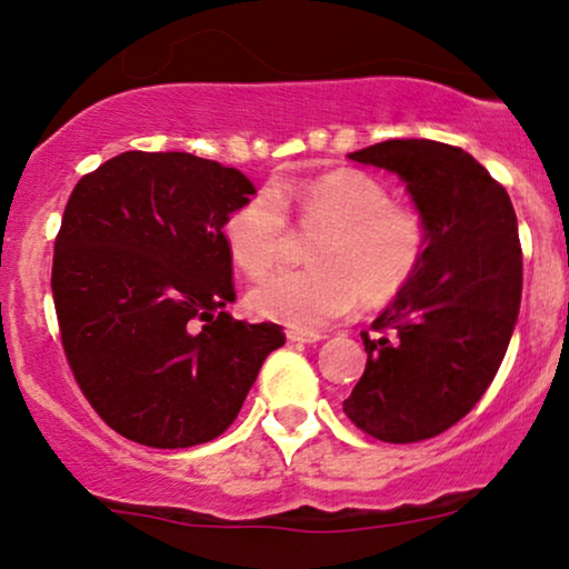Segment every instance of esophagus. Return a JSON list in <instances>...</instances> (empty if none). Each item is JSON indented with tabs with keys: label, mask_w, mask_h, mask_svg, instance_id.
Instances as JSON below:
<instances>
[{
	"label": "esophagus",
	"mask_w": 569,
	"mask_h": 569,
	"mask_svg": "<svg viewBox=\"0 0 569 569\" xmlns=\"http://www.w3.org/2000/svg\"><path fill=\"white\" fill-rule=\"evenodd\" d=\"M287 339L298 341V345H316V341L323 339V333L318 331H300V329H290L287 331Z\"/></svg>",
	"instance_id": "obj_1"
}]
</instances>
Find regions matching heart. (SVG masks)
<instances>
[{
    "label": "heart",
    "instance_id": "heart-1",
    "mask_svg": "<svg viewBox=\"0 0 569 569\" xmlns=\"http://www.w3.org/2000/svg\"><path fill=\"white\" fill-rule=\"evenodd\" d=\"M298 207L306 230H321L308 269H277L251 290V308L292 329H318L349 313L357 298L376 308L393 300L417 274L427 251V222L393 204L391 191L360 170H333L300 189L261 191L224 222V243L246 274L259 277L282 259Z\"/></svg>",
    "mask_w": 569,
    "mask_h": 569
}]
</instances>
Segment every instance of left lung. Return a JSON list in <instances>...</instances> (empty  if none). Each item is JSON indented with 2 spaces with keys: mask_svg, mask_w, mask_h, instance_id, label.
Instances as JSON below:
<instances>
[{
  "mask_svg": "<svg viewBox=\"0 0 569 569\" xmlns=\"http://www.w3.org/2000/svg\"><path fill=\"white\" fill-rule=\"evenodd\" d=\"M407 183L427 222L411 282L362 333L368 365L345 415L383 442H417L469 415L492 383L520 310L523 253L508 191L461 147L388 139L349 154Z\"/></svg>",
  "mask_w": 569,
  "mask_h": 569,
  "instance_id": "1",
  "label": "left lung"
}]
</instances>
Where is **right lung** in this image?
Here are the masks:
<instances>
[{
    "instance_id": "add662e5",
    "label": "right lung",
    "mask_w": 569,
    "mask_h": 569,
    "mask_svg": "<svg viewBox=\"0 0 569 569\" xmlns=\"http://www.w3.org/2000/svg\"><path fill=\"white\" fill-rule=\"evenodd\" d=\"M256 193L189 152H121L82 176L53 243L61 345L123 438L191 448L232 425L282 326L236 321L224 222Z\"/></svg>"
}]
</instances>
